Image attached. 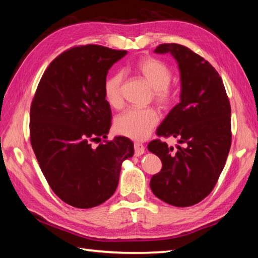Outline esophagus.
Here are the masks:
<instances>
[{"label":"esophagus","instance_id":"34e87169","mask_svg":"<svg viewBox=\"0 0 258 258\" xmlns=\"http://www.w3.org/2000/svg\"><path fill=\"white\" fill-rule=\"evenodd\" d=\"M134 151H135V156H141L145 153V147L142 143L136 142V143H134Z\"/></svg>","mask_w":258,"mask_h":258}]
</instances>
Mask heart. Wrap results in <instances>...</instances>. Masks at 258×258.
Segmentation results:
<instances>
[{
	"label": "heart",
	"mask_w": 258,
	"mask_h": 258,
	"mask_svg": "<svg viewBox=\"0 0 258 258\" xmlns=\"http://www.w3.org/2000/svg\"><path fill=\"white\" fill-rule=\"evenodd\" d=\"M134 70L153 89V95L162 107H168L175 100V93L169 87L172 71L154 57H142L134 64ZM122 73L109 75L104 83V96L112 107L122 105ZM158 114L153 108H130L115 119V130L120 135L132 140H144L154 130Z\"/></svg>",
	"instance_id": "b5f03b06"
}]
</instances>
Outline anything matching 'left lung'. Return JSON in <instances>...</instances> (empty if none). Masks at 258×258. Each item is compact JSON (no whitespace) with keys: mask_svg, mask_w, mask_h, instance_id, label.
Masks as SVG:
<instances>
[{"mask_svg":"<svg viewBox=\"0 0 258 258\" xmlns=\"http://www.w3.org/2000/svg\"><path fill=\"white\" fill-rule=\"evenodd\" d=\"M154 52L169 53L177 62L180 101L157 128L158 136H173L178 145L155 140L147 146L163 164L150 186L163 202L187 207L211 193L225 165L232 143L231 105L220 74L199 54L175 43Z\"/></svg>","mask_w":258,"mask_h":258,"instance_id":"obj_1","label":"left lung"}]
</instances>
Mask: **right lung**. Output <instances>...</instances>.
Listing matches in <instances>:
<instances>
[{"mask_svg": "<svg viewBox=\"0 0 258 258\" xmlns=\"http://www.w3.org/2000/svg\"><path fill=\"white\" fill-rule=\"evenodd\" d=\"M127 52L100 45L73 47L48 65L30 114L31 144L52 190L67 204L91 208L111 197L122 163L134 155L124 136L106 139L111 107L104 96L108 70Z\"/></svg>", "mask_w": 258, "mask_h": 258, "instance_id": "add662e5", "label": "right lung"}]
</instances>
